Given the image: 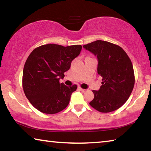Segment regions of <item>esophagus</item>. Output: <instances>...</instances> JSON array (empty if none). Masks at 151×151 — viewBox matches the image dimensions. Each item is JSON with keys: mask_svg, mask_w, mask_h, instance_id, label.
Wrapping results in <instances>:
<instances>
[{"mask_svg": "<svg viewBox=\"0 0 151 151\" xmlns=\"http://www.w3.org/2000/svg\"><path fill=\"white\" fill-rule=\"evenodd\" d=\"M78 89L79 90H80L81 92H85L86 90V89H83V88H81V87H78Z\"/></svg>", "mask_w": 151, "mask_h": 151, "instance_id": "esophagus-1", "label": "esophagus"}]
</instances>
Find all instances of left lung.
<instances>
[{
  "mask_svg": "<svg viewBox=\"0 0 151 151\" xmlns=\"http://www.w3.org/2000/svg\"><path fill=\"white\" fill-rule=\"evenodd\" d=\"M98 59L97 72L102 76L99 91L89 104L101 112L119 109L129 98L134 85V74L131 59L119 46L104 40H96L83 46Z\"/></svg>",
  "mask_w": 151,
  "mask_h": 151,
  "instance_id": "8db88e82",
  "label": "left lung"
}]
</instances>
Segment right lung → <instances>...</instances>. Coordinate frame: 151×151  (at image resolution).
<instances>
[{
	"label": "right lung",
	"instance_id": "right-lung-1",
	"mask_svg": "<svg viewBox=\"0 0 151 151\" xmlns=\"http://www.w3.org/2000/svg\"><path fill=\"white\" fill-rule=\"evenodd\" d=\"M81 45L68 47L44 45L35 48L27 58L22 74V87L35 108L45 114H56L68 106L77 86L60 83L72 60L77 57Z\"/></svg>",
	"mask_w": 151,
	"mask_h": 151
}]
</instances>
